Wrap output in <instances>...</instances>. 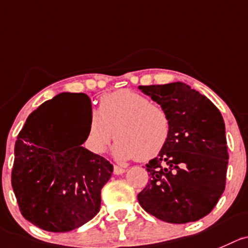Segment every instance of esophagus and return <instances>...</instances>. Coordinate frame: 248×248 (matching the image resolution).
<instances>
[{
    "label": "esophagus",
    "instance_id": "esophagus-1",
    "mask_svg": "<svg viewBox=\"0 0 248 248\" xmlns=\"http://www.w3.org/2000/svg\"><path fill=\"white\" fill-rule=\"evenodd\" d=\"M114 174L115 175H122V174H124L126 171L125 168H123V167L120 166H114Z\"/></svg>",
    "mask_w": 248,
    "mask_h": 248
}]
</instances>
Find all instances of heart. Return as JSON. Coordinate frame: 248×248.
I'll return each instance as SVG.
<instances>
[{"label": "heart", "instance_id": "heart-1", "mask_svg": "<svg viewBox=\"0 0 248 248\" xmlns=\"http://www.w3.org/2000/svg\"><path fill=\"white\" fill-rule=\"evenodd\" d=\"M114 135L113 153L120 159L138 157L147 161L166 146L170 122L163 107L131 90L107 93L93 112L87 124L84 145L93 155H102Z\"/></svg>", "mask_w": 248, "mask_h": 248}]
</instances>
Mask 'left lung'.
<instances>
[{"mask_svg": "<svg viewBox=\"0 0 248 248\" xmlns=\"http://www.w3.org/2000/svg\"><path fill=\"white\" fill-rule=\"evenodd\" d=\"M164 108L170 134L146 164L150 183L138 195L147 213L167 223L196 221L211 213L225 188L228 146L218 108L184 82L139 86Z\"/></svg>", "mask_w": 248, "mask_h": 248, "instance_id": "8db88e82", "label": "left lung"}]
</instances>
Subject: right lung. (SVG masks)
<instances>
[{
  "label": "right lung",
  "mask_w": 248,
  "mask_h": 248,
  "mask_svg": "<svg viewBox=\"0 0 248 248\" xmlns=\"http://www.w3.org/2000/svg\"><path fill=\"white\" fill-rule=\"evenodd\" d=\"M93 113L86 93H62L28 117L14 146L12 187L23 217L51 232L84 225L101 208V188L113 166L82 147L87 129H77L70 110Z\"/></svg>",
  "instance_id": "add662e5"
}]
</instances>
